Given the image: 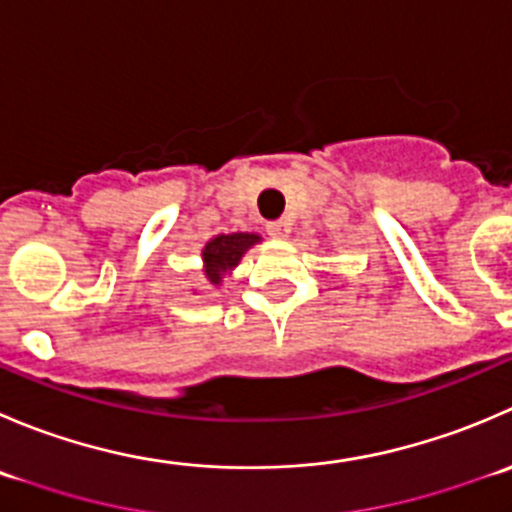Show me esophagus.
Masks as SVG:
<instances>
[{
    "label": "esophagus",
    "mask_w": 512,
    "mask_h": 512,
    "mask_svg": "<svg viewBox=\"0 0 512 512\" xmlns=\"http://www.w3.org/2000/svg\"><path fill=\"white\" fill-rule=\"evenodd\" d=\"M267 232H270L272 237H277V240H285L287 235H290V222L287 220H275L267 225Z\"/></svg>",
    "instance_id": "1"
}]
</instances>
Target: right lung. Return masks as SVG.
<instances>
[{"label": "right lung", "instance_id": "add662e5", "mask_svg": "<svg viewBox=\"0 0 512 512\" xmlns=\"http://www.w3.org/2000/svg\"><path fill=\"white\" fill-rule=\"evenodd\" d=\"M262 242L257 232H230V235H217L202 247V275L205 285L220 287L227 275H232L242 257L250 247Z\"/></svg>", "mask_w": 512, "mask_h": 512}]
</instances>
